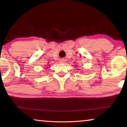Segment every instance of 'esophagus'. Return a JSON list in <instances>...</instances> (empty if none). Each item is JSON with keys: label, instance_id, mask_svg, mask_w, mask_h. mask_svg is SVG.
<instances>
[{"label": "esophagus", "instance_id": "34e87169", "mask_svg": "<svg viewBox=\"0 0 127 127\" xmlns=\"http://www.w3.org/2000/svg\"><path fill=\"white\" fill-rule=\"evenodd\" d=\"M62 62H63V61H62Z\"/></svg>", "mask_w": 127, "mask_h": 127}]
</instances>
